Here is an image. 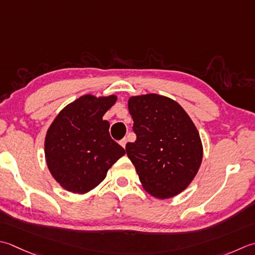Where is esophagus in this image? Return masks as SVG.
Here are the masks:
<instances>
[{
  "instance_id": "esophagus-1",
  "label": "esophagus",
  "mask_w": 255,
  "mask_h": 255,
  "mask_svg": "<svg viewBox=\"0 0 255 255\" xmlns=\"http://www.w3.org/2000/svg\"><path fill=\"white\" fill-rule=\"evenodd\" d=\"M119 143H121V146H122L123 148L126 147V143H127V138H124V139H122V140L119 141Z\"/></svg>"
}]
</instances>
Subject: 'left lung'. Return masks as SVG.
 <instances>
[{"instance_id":"1","label":"left lung","mask_w":255,"mask_h":255,"mask_svg":"<svg viewBox=\"0 0 255 255\" xmlns=\"http://www.w3.org/2000/svg\"><path fill=\"white\" fill-rule=\"evenodd\" d=\"M128 109L137 139L126 152L149 194L168 199L182 192L200 168L203 148L191 118L173 99L157 94L132 96Z\"/></svg>"}]
</instances>
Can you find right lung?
<instances>
[{"mask_svg": "<svg viewBox=\"0 0 255 255\" xmlns=\"http://www.w3.org/2000/svg\"><path fill=\"white\" fill-rule=\"evenodd\" d=\"M117 96L84 95L63 108L45 137V158L55 180L69 192L86 193L126 151L109 134L103 116Z\"/></svg>", "mask_w": 255, "mask_h": 255, "instance_id": "right-lung-1", "label": "right lung"}]
</instances>
